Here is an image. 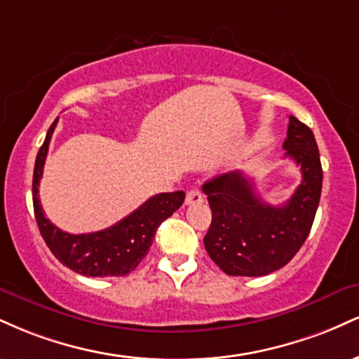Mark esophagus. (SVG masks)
Segmentation results:
<instances>
[{
  "label": "esophagus",
  "mask_w": 359,
  "mask_h": 359,
  "mask_svg": "<svg viewBox=\"0 0 359 359\" xmlns=\"http://www.w3.org/2000/svg\"><path fill=\"white\" fill-rule=\"evenodd\" d=\"M204 196L203 192L199 191V189H191V191L187 192V196H185V204L187 205H192V204H201L203 203Z\"/></svg>",
  "instance_id": "esophagus-1"
}]
</instances>
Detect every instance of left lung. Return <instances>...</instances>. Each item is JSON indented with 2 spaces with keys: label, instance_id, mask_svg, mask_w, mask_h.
Returning a JSON list of instances; mask_svg holds the SVG:
<instances>
[{
  "label": "left lung",
  "instance_id": "obj_1",
  "mask_svg": "<svg viewBox=\"0 0 359 359\" xmlns=\"http://www.w3.org/2000/svg\"><path fill=\"white\" fill-rule=\"evenodd\" d=\"M285 156L302 172V182L285 204L259 199L241 170L214 177L203 185L212 221L204 236L205 251L224 273L262 277L285 266L307 240L323 189V167L314 133L288 118Z\"/></svg>",
  "mask_w": 359,
  "mask_h": 359
}]
</instances>
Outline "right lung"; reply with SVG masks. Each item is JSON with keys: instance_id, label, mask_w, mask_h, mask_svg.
Instances as JSON below:
<instances>
[{"instance_id": "1", "label": "right lung", "mask_w": 359, "mask_h": 359, "mask_svg": "<svg viewBox=\"0 0 359 359\" xmlns=\"http://www.w3.org/2000/svg\"><path fill=\"white\" fill-rule=\"evenodd\" d=\"M57 121L48 128L43 145L36 154L34 168V211L42 238L62 265L86 277H125L147 257L158 226L180 208L185 192H163L150 197L137 211L108 229L88 234L65 233L45 217L39 199V184L43 174L48 143Z\"/></svg>"}]
</instances>
